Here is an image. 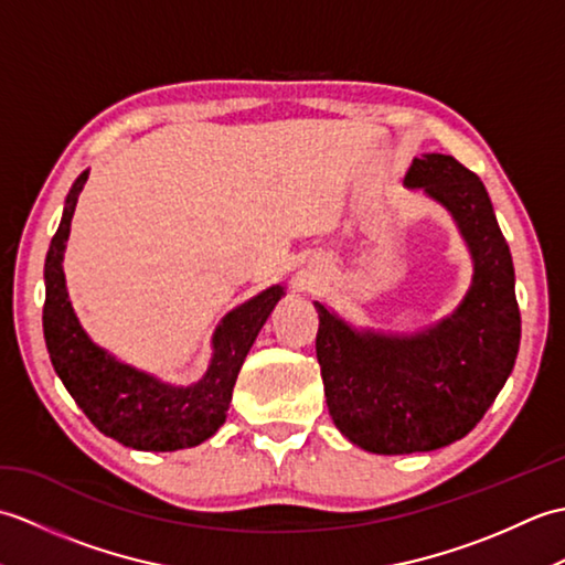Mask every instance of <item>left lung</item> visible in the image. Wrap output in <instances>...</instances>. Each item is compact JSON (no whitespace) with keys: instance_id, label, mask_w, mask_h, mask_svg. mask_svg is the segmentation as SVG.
Segmentation results:
<instances>
[{"instance_id":"8db88e82","label":"left lung","mask_w":565,"mask_h":565,"mask_svg":"<svg viewBox=\"0 0 565 565\" xmlns=\"http://www.w3.org/2000/svg\"><path fill=\"white\" fill-rule=\"evenodd\" d=\"M407 189L451 213L473 259L461 306L415 334L354 330L322 303L316 354L332 423L374 454L449 447L486 415L520 352L512 255L481 179L451 154L415 158Z\"/></svg>"}]
</instances>
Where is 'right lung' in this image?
<instances>
[{
	"mask_svg": "<svg viewBox=\"0 0 565 565\" xmlns=\"http://www.w3.org/2000/svg\"><path fill=\"white\" fill-rule=\"evenodd\" d=\"M89 172H82L65 199L63 221L45 257L43 334L51 362L67 393L92 419V425L124 447L140 451H177L213 437L225 423L233 386L264 322L284 296V286H271L252 301L231 310L213 332L209 371L191 386L162 383L146 371L118 362L89 340L72 310L63 255L72 213Z\"/></svg>",
	"mask_w": 565,
	"mask_h": 565,
	"instance_id": "1",
	"label": "right lung"
}]
</instances>
